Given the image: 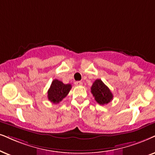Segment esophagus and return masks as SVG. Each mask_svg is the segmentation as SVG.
<instances>
[{"label": "esophagus", "instance_id": "esophagus-1", "mask_svg": "<svg viewBox=\"0 0 155 155\" xmlns=\"http://www.w3.org/2000/svg\"><path fill=\"white\" fill-rule=\"evenodd\" d=\"M82 84H83V83H82V81H78L75 82V85L76 86H81Z\"/></svg>", "mask_w": 155, "mask_h": 155}]
</instances>
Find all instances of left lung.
Returning a JSON list of instances; mask_svg holds the SVG:
<instances>
[{"label":"left lung","mask_w":155,"mask_h":155,"mask_svg":"<svg viewBox=\"0 0 155 155\" xmlns=\"http://www.w3.org/2000/svg\"><path fill=\"white\" fill-rule=\"evenodd\" d=\"M91 92L96 101L101 105L107 104L113 99V94L108 87L101 79H97L91 87Z\"/></svg>","instance_id":"obj_1"}]
</instances>
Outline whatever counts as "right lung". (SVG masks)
<instances>
[{"mask_svg":"<svg viewBox=\"0 0 155 155\" xmlns=\"http://www.w3.org/2000/svg\"><path fill=\"white\" fill-rule=\"evenodd\" d=\"M71 89L70 84H64L63 82L54 79L48 90V99L54 104H58L65 98Z\"/></svg>","mask_w":155,"mask_h":155,"instance_id":"obj_1","label":"right lung"}]
</instances>
